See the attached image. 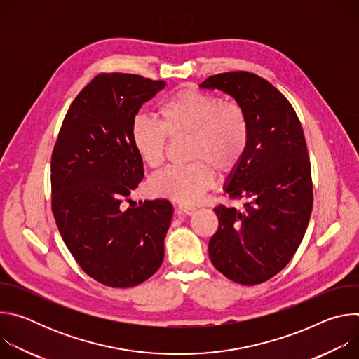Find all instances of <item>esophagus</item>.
<instances>
[{
    "instance_id": "obj_1",
    "label": "esophagus",
    "mask_w": 359,
    "mask_h": 359,
    "mask_svg": "<svg viewBox=\"0 0 359 359\" xmlns=\"http://www.w3.org/2000/svg\"><path fill=\"white\" fill-rule=\"evenodd\" d=\"M177 213L179 215H184V216H191L196 213V208L193 206H186V204H182V206L177 208Z\"/></svg>"
}]
</instances>
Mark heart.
<instances>
[{
    "instance_id": "obj_1",
    "label": "heart",
    "mask_w": 359,
    "mask_h": 359,
    "mask_svg": "<svg viewBox=\"0 0 359 359\" xmlns=\"http://www.w3.org/2000/svg\"><path fill=\"white\" fill-rule=\"evenodd\" d=\"M158 121L137 116L130 140L137 158L150 169L165 162L168 137L190 136L186 166H170L155 175L149 190L183 204L197 203L213 187L216 173L230 175L241 163L250 139L244 109L213 93L180 89L158 108Z\"/></svg>"
}]
</instances>
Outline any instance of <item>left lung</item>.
Wrapping results in <instances>:
<instances>
[{
	"label": "left lung",
	"instance_id": "left-lung-1",
	"mask_svg": "<svg viewBox=\"0 0 359 359\" xmlns=\"http://www.w3.org/2000/svg\"><path fill=\"white\" fill-rule=\"evenodd\" d=\"M201 88L219 89L244 109L250 139L224 191L241 209L215 208L219 229L209 243L213 266L234 283L260 284L292 259L313 210L309 150L299 119L269 81L244 71L209 76Z\"/></svg>",
	"mask_w": 359,
	"mask_h": 359
}]
</instances>
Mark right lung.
<instances>
[{"mask_svg":"<svg viewBox=\"0 0 359 359\" xmlns=\"http://www.w3.org/2000/svg\"><path fill=\"white\" fill-rule=\"evenodd\" d=\"M133 74H99L74 99L50 159L53 213L81 269L100 284L135 287L163 263L173 206L122 201L143 179L130 140L140 107L165 88Z\"/></svg>","mask_w":359,"mask_h":359,"instance_id":"obj_1","label":"right lung"}]
</instances>
